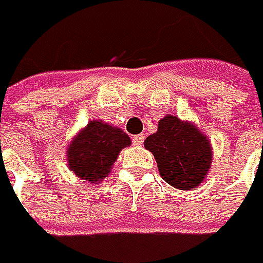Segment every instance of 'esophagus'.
<instances>
[{"mask_svg":"<svg viewBox=\"0 0 263 263\" xmlns=\"http://www.w3.org/2000/svg\"><path fill=\"white\" fill-rule=\"evenodd\" d=\"M143 141H144V135H134L132 137V143L135 144V146H141L143 144Z\"/></svg>","mask_w":263,"mask_h":263,"instance_id":"1","label":"esophagus"}]
</instances>
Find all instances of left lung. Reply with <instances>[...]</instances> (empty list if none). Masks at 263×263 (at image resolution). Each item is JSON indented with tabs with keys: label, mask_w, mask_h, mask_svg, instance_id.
Wrapping results in <instances>:
<instances>
[{
	"label": "left lung",
	"mask_w": 263,
	"mask_h": 263,
	"mask_svg": "<svg viewBox=\"0 0 263 263\" xmlns=\"http://www.w3.org/2000/svg\"><path fill=\"white\" fill-rule=\"evenodd\" d=\"M144 147L153 153L161 177L177 189L196 187L209 173L211 147L207 137L178 117L159 120L158 131L147 137Z\"/></svg>",
	"instance_id": "left-lung-1"
}]
</instances>
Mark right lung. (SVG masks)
Returning a JSON list of instances; mask_svg holds the SVG:
<instances>
[{
  "label": "right lung",
  "mask_w": 263,
  "mask_h": 263,
  "mask_svg": "<svg viewBox=\"0 0 263 263\" xmlns=\"http://www.w3.org/2000/svg\"><path fill=\"white\" fill-rule=\"evenodd\" d=\"M129 144L126 132L100 120L89 122L68 147L70 170L89 183H98L108 176L120 150Z\"/></svg>",
  "instance_id": "right-lung-1"
}]
</instances>
